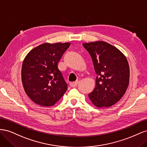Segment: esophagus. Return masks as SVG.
I'll return each mask as SVG.
<instances>
[{
  "mask_svg": "<svg viewBox=\"0 0 147 147\" xmlns=\"http://www.w3.org/2000/svg\"><path fill=\"white\" fill-rule=\"evenodd\" d=\"M78 83V82L77 81V82H71V83H69V84H70V86L71 87L74 88V87H75V86H77Z\"/></svg>",
  "mask_w": 147,
  "mask_h": 147,
  "instance_id": "esophagus-1",
  "label": "esophagus"
}]
</instances>
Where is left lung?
I'll return each mask as SVG.
<instances>
[{"label": "left lung", "instance_id": "8db88e82", "mask_svg": "<svg viewBox=\"0 0 147 147\" xmlns=\"http://www.w3.org/2000/svg\"><path fill=\"white\" fill-rule=\"evenodd\" d=\"M97 74L96 88L89 94L97 107H108L121 99L129 82V67L126 57L116 47L102 42L84 43Z\"/></svg>", "mask_w": 147, "mask_h": 147}]
</instances>
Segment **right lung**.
Returning a JSON list of instances; mask_svg holds the SVG:
<instances>
[{
  "instance_id": "obj_1",
  "label": "right lung",
  "mask_w": 147,
  "mask_h": 147,
  "mask_svg": "<svg viewBox=\"0 0 147 147\" xmlns=\"http://www.w3.org/2000/svg\"><path fill=\"white\" fill-rule=\"evenodd\" d=\"M70 45L43 43L26 56L21 69L22 83L26 93L35 104L54 105L67 90L57 63Z\"/></svg>"
}]
</instances>
